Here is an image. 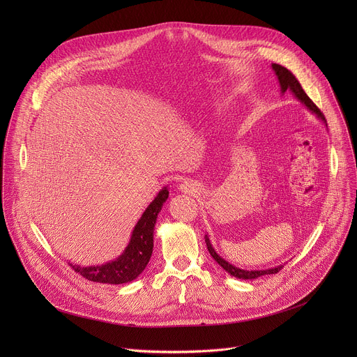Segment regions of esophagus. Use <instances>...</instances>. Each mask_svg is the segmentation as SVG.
Returning a JSON list of instances; mask_svg holds the SVG:
<instances>
[{"instance_id": "34e87169", "label": "esophagus", "mask_w": 357, "mask_h": 357, "mask_svg": "<svg viewBox=\"0 0 357 357\" xmlns=\"http://www.w3.org/2000/svg\"><path fill=\"white\" fill-rule=\"evenodd\" d=\"M179 189H181V190H183V192H186V193H193V192L196 190V186H195L192 182L185 181V182H182V183H181Z\"/></svg>"}]
</instances>
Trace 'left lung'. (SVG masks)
<instances>
[{
  "label": "left lung",
  "mask_w": 357,
  "mask_h": 357,
  "mask_svg": "<svg viewBox=\"0 0 357 357\" xmlns=\"http://www.w3.org/2000/svg\"><path fill=\"white\" fill-rule=\"evenodd\" d=\"M273 70L278 79V83H280V89H281V93L284 94L287 90L292 91V94L301 101V103L303 106H307V109L310 112H312L319 120H322L325 123V126L328 127L326 124V120H325V116L321 113V110L314 105V101L307 96V93L303 91V89L301 87V83L296 80V77L284 66L281 65H277V63H273ZM205 241H206V245H208V250L211 252V256L215 259V261L222 267L225 268L230 275L236 277V278H240V280H256L259 277H263V275H268V274H277L284 266H277V267H273V268H266V270H243V268H238L233 264H230L229 261H226L223 257H220L219 254L216 252V250L213 248L208 234L205 236Z\"/></svg>",
  "instance_id": "8db88e82"
}]
</instances>
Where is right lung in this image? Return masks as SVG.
<instances>
[{"label":"right lung","mask_w":357,"mask_h":357,"mask_svg":"<svg viewBox=\"0 0 357 357\" xmlns=\"http://www.w3.org/2000/svg\"><path fill=\"white\" fill-rule=\"evenodd\" d=\"M168 195L169 190L165 186L149 203L131 233L128 245L116 260L90 267H80L69 263L70 267L82 277L93 282L117 285L135 280L145 270L151 259L152 248H154V229L157 218L168 199Z\"/></svg>","instance_id":"1"}]
</instances>
